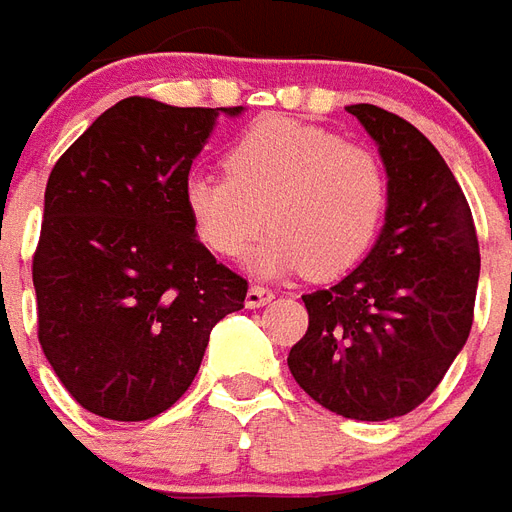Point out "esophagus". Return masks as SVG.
I'll use <instances>...</instances> for the list:
<instances>
[{
    "mask_svg": "<svg viewBox=\"0 0 512 512\" xmlns=\"http://www.w3.org/2000/svg\"><path fill=\"white\" fill-rule=\"evenodd\" d=\"M274 301V293L268 290V287H260V285H252L246 290V306L249 309H257V306H266Z\"/></svg>",
    "mask_w": 512,
    "mask_h": 512,
    "instance_id": "esophagus-1",
    "label": "esophagus"
}]
</instances>
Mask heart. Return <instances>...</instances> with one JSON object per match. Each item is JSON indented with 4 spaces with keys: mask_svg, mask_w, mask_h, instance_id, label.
Instances as JSON below:
<instances>
[{
    "mask_svg": "<svg viewBox=\"0 0 512 512\" xmlns=\"http://www.w3.org/2000/svg\"><path fill=\"white\" fill-rule=\"evenodd\" d=\"M391 181L380 154L290 119H263L227 146L225 173L184 181L195 236L219 257H249L260 276L309 271L333 279L361 263L388 214Z\"/></svg>",
    "mask_w": 512,
    "mask_h": 512,
    "instance_id": "heart-1",
    "label": "heart"
}]
</instances>
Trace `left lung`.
<instances>
[{
    "label": "left lung",
    "instance_id": "left-lung-1",
    "mask_svg": "<svg viewBox=\"0 0 512 512\" xmlns=\"http://www.w3.org/2000/svg\"><path fill=\"white\" fill-rule=\"evenodd\" d=\"M347 111L380 146L388 214L361 266L304 295L309 328L287 366L325 410L391 420L429 399L467 344L478 233L456 176L423 132L377 105Z\"/></svg>",
    "mask_w": 512,
    "mask_h": 512
}]
</instances>
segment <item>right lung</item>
<instances>
[{
  "label": "right lung",
  "mask_w": 512,
  "mask_h": 512,
  "mask_svg": "<svg viewBox=\"0 0 512 512\" xmlns=\"http://www.w3.org/2000/svg\"><path fill=\"white\" fill-rule=\"evenodd\" d=\"M127 97L48 176L32 260L37 336L83 410L149 420L184 396L246 279L200 244L184 181L219 113Z\"/></svg>",
  "instance_id": "obj_1"
}]
</instances>
